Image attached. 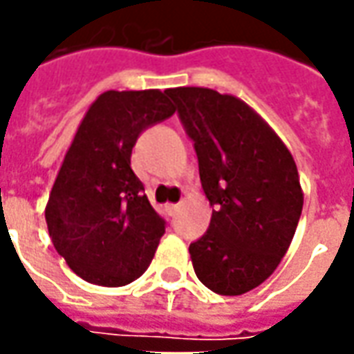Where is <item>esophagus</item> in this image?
Returning <instances> with one entry per match:
<instances>
[{"label":"esophagus","mask_w":354,"mask_h":354,"mask_svg":"<svg viewBox=\"0 0 354 354\" xmlns=\"http://www.w3.org/2000/svg\"><path fill=\"white\" fill-rule=\"evenodd\" d=\"M177 210H179V205H167V212H169L171 216L175 214Z\"/></svg>","instance_id":"obj_1"}]
</instances>
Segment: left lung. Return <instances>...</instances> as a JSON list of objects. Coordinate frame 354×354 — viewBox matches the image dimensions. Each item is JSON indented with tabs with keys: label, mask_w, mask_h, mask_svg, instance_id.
Instances as JSON below:
<instances>
[{
	"label": "left lung",
	"mask_w": 354,
	"mask_h": 354,
	"mask_svg": "<svg viewBox=\"0 0 354 354\" xmlns=\"http://www.w3.org/2000/svg\"><path fill=\"white\" fill-rule=\"evenodd\" d=\"M194 142L212 218L189 245L198 281L239 296L271 277L286 255L304 193L292 153L263 118L234 95L206 87L167 89Z\"/></svg>",
	"instance_id": "8db88e82"
}]
</instances>
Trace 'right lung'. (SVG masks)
Listing matches in <instances>:
<instances>
[{
    "label": "right lung",
    "instance_id": "1",
    "mask_svg": "<svg viewBox=\"0 0 354 354\" xmlns=\"http://www.w3.org/2000/svg\"><path fill=\"white\" fill-rule=\"evenodd\" d=\"M167 91H105L83 116L44 210L56 251L83 281L124 286L144 274L165 220L130 167L138 136L175 113Z\"/></svg>",
    "mask_w": 354,
    "mask_h": 354
}]
</instances>
